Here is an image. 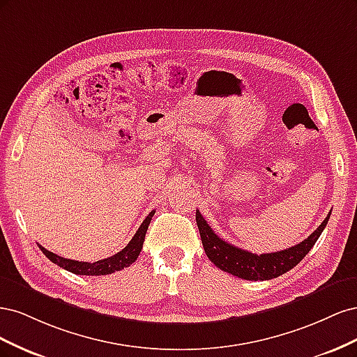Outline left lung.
<instances>
[{"label":"left lung","mask_w":357,"mask_h":357,"mask_svg":"<svg viewBox=\"0 0 357 357\" xmlns=\"http://www.w3.org/2000/svg\"><path fill=\"white\" fill-rule=\"evenodd\" d=\"M329 218L331 213L328 214V218L321 222L319 228L302 243L275 253L256 255L243 250V248L235 247L219 238V236L213 232L208 223L205 222L201 213L197 210V225L199 229L201 241L204 245L205 255L208 256L210 261L225 273H229L244 280H255V282H257V280L275 278L296 266L311 250L312 245L316 244L323 229H325V226L328 225Z\"/></svg>","instance_id":"left-lung-1"}]
</instances>
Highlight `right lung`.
I'll use <instances>...</instances> for the list:
<instances>
[{"label": "right lung", "instance_id": "add662e5", "mask_svg": "<svg viewBox=\"0 0 357 357\" xmlns=\"http://www.w3.org/2000/svg\"><path fill=\"white\" fill-rule=\"evenodd\" d=\"M153 214H155V210L149 213V215L144 219L142 226H139L138 231L132 236V240L128 243V245L123 248V250L113 255L112 257L101 259V261H96L93 264L79 262V261H73V259L61 257L55 253L46 250V248L43 245H38V247H40V250L46 255L49 261H52L53 264H56L58 266H61L63 269H67V271H70L73 274H77V275H107V274H112V273H116V271H121V269L129 266L137 261V257H138L139 252H142V248H143L144 236H146L147 228L150 225V220H152V218H153Z\"/></svg>", "mask_w": 357, "mask_h": 357}]
</instances>
